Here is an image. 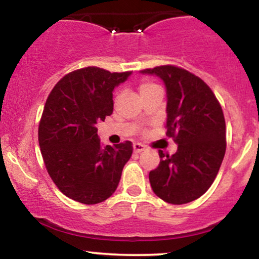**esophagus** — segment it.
Segmentation results:
<instances>
[{"mask_svg":"<svg viewBox=\"0 0 259 259\" xmlns=\"http://www.w3.org/2000/svg\"><path fill=\"white\" fill-rule=\"evenodd\" d=\"M133 147H134V152H136V153H140V152H142V151L146 150V146L142 144H134Z\"/></svg>","mask_w":259,"mask_h":259,"instance_id":"esophagus-1","label":"esophagus"}]
</instances>
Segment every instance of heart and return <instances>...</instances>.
Instances as JSON below:
<instances>
[{
    "label": "heart",
    "mask_w": 259,
    "mask_h": 259,
    "mask_svg": "<svg viewBox=\"0 0 259 259\" xmlns=\"http://www.w3.org/2000/svg\"><path fill=\"white\" fill-rule=\"evenodd\" d=\"M156 89H159V88L156 84H153V82L147 81V80H145V81H141V82H140V85H139V92H140V95H141V97L146 96L147 94H150V92L154 91Z\"/></svg>",
    "instance_id": "1"
}]
</instances>
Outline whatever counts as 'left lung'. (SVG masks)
I'll use <instances>...</instances> for the list:
<instances>
[{
	"mask_svg": "<svg viewBox=\"0 0 259 259\" xmlns=\"http://www.w3.org/2000/svg\"><path fill=\"white\" fill-rule=\"evenodd\" d=\"M141 74L156 75L167 90V136L178 150L159 153L150 171L153 192L171 204L197 200L214 181L227 148L225 119L214 94L203 80L183 68L160 65Z\"/></svg>",
	"mask_w": 259,
	"mask_h": 259,
	"instance_id": "left-lung-1",
	"label": "left lung"
}]
</instances>
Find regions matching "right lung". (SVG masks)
I'll use <instances>...</instances> for the list:
<instances>
[{"mask_svg": "<svg viewBox=\"0 0 259 259\" xmlns=\"http://www.w3.org/2000/svg\"><path fill=\"white\" fill-rule=\"evenodd\" d=\"M130 75L82 68L63 76L47 97L38 145L53 183L74 201L96 204L117 190L133 144L103 147L96 125L112 114L114 88Z\"/></svg>", "mask_w": 259, "mask_h": 259, "instance_id": "right-lung-1", "label": "right lung"}]
</instances>
